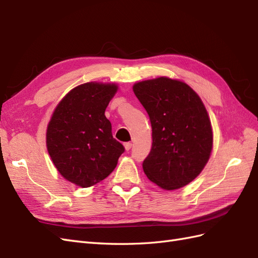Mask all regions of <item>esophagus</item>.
I'll use <instances>...</instances> for the list:
<instances>
[{
    "mask_svg": "<svg viewBox=\"0 0 258 258\" xmlns=\"http://www.w3.org/2000/svg\"><path fill=\"white\" fill-rule=\"evenodd\" d=\"M123 146H124V150H126V151H129L130 148H131V146H132V144H131L130 142H127V143H124V144H123Z\"/></svg>",
    "mask_w": 258,
    "mask_h": 258,
    "instance_id": "esophagus-1",
    "label": "esophagus"
}]
</instances>
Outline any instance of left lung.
Returning <instances> with one entry per match:
<instances>
[{"label": "left lung", "instance_id": "obj_1", "mask_svg": "<svg viewBox=\"0 0 258 258\" xmlns=\"http://www.w3.org/2000/svg\"><path fill=\"white\" fill-rule=\"evenodd\" d=\"M132 88L152 124L144 173L166 190L189 184L204 170L213 147L205 104L188 85L169 77L139 82Z\"/></svg>", "mask_w": 258, "mask_h": 258}]
</instances>
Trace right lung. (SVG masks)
<instances>
[{"label": "right lung", "mask_w": 258, "mask_h": 258, "mask_svg": "<svg viewBox=\"0 0 258 258\" xmlns=\"http://www.w3.org/2000/svg\"><path fill=\"white\" fill-rule=\"evenodd\" d=\"M118 89L116 84L90 82L73 88L54 108L46 145L59 173L83 188L110 175L123 153L104 113Z\"/></svg>", "instance_id": "add662e5"}]
</instances>
